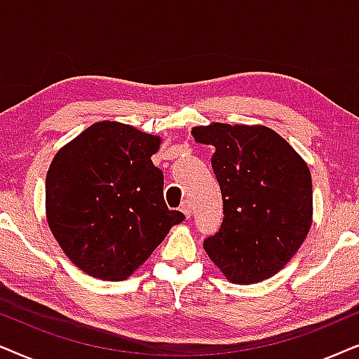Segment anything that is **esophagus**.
Wrapping results in <instances>:
<instances>
[{"label": "esophagus", "mask_w": 359, "mask_h": 359, "mask_svg": "<svg viewBox=\"0 0 359 359\" xmlns=\"http://www.w3.org/2000/svg\"><path fill=\"white\" fill-rule=\"evenodd\" d=\"M180 210H182V213H184L187 218L192 217V203H190L189 200H185V202L182 203V207H180Z\"/></svg>", "instance_id": "obj_1"}]
</instances>
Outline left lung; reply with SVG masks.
Instances as JSON below:
<instances>
[{
    "label": "left lung",
    "instance_id": "obj_1",
    "mask_svg": "<svg viewBox=\"0 0 359 359\" xmlns=\"http://www.w3.org/2000/svg\"><path fill=\"white\" fill-rule=\"evenodd\" d=\"M213 146L212 167L223 223L203 250L229 283L257 284L277 274L304 245L313 219L312 175L302 156L262 124L192 128Z\"/></svg>",
    "mask_w": 359,
    "mask_h": 359
}]
</instances>
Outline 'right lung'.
Returning <instances> with one entry per match:
<instances>
[{"mask_svg": "<svg viewBox=\"0 0 359 359\" xmlns=\"http://www.w3.org/2000/svg\"><path fill=\"white\" fill-rule=\"evenodd\" d=\"M161 136L98 121L55 152L46 177V218L85 274L124 280L144 264L184 213L169 210L151 157Z\"/></svg>", "mask_w": 359, "mask_h": 359, "instance_id": "obj_1", "label": "right lung"}]
</instances>
